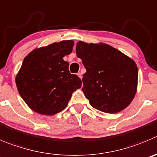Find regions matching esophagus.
<instances>
[{"label": "esophagus", "mask_w": 157, "mask_h": 157, "mask_svg": "<svg viewBox=\"0 0 157 157\" xmlns=\"http://www.w3.org/2000/svg\"><path fill=\"white\" fill-rule=\"evenodd\" d=\"M77 75L78 76V77H79L80 78H82V73L81 72H78L77 73Z\"/></svg>", "instance_id": "esophagus-1"}]
</instances>
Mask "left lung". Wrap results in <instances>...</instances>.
Masks as SVG:
<instances>
[{
    "label": "left lung",
    "mask_w": 157,
    "mask_h": 157,
    "mask_svg": "<svg viewBox=\"0 0 157 157\" xmlns=\"http://www.w3.org/2000/svg\"><path fill=\"white\" fill-rule=\"evenodd\" d=\"M76 55L86 69L82 91L93 108L116 113L131 103L138 83V68L132 59L109 44L82 41L76 44Z\"/></svg>",
    "instance_id": "obj_1"
}]
</instances>
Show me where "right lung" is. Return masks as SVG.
Here are the masks:
<instances>
[{
	"instance_id": "obj_1",
	"label": "right lung",
	"mask_w": 157,
	"mask_h": 157,
	"mask_svg": "<svg viewBox=\"0 0 157 157\" xmlns=\"http://www.w3.org/2000/svg\"><path fill=\"white\" fill-rule=\"evenodd\" d=\"M74 41H62L35 48L25 58L15 78L17 89L34 112L52 116L66 108L71 94L82 81L71 74L64 61L71 54Z\"/></svg>"
}]
</instances>
